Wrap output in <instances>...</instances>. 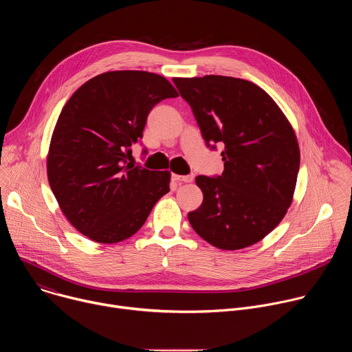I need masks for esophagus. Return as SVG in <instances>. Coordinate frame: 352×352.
Masks as SVG:
<instances>
[{
    "instance_id": "esophagus-1",
    "label": "esophagus",
    "mask_w": 352,
    "mask_h": 352,
    "mask_svg": "<svg viewBox=\"0 0 352 352\" xmlns=\"http://www.w3.org/2000/svg\"><path fill=\"white\" fill-rule=\"evenodd\" d=\"M173 181L175 182H192L193 181V175L189 174V175H177V174H173L171 175Z\"/></svg>"
}]
</instances>
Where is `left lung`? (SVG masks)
<instances>
[{
    "label": "left lung",
    "mask_w": 352,
    "mask_h": 352,
    "mask_svg": "<svg viewBox=\"0 0 352 352\" xmlns=\"http://www.w3.org/2000/svg\"><path fill=\"white\" fill-rule=\"evenodd\" d=\"M206 146L221 152V175H199V209L188 213L197 235L220 249L254 245L287 213L299 171L294 129L273 98L255 83L220 75L174 78Z\"/></svg>",
    "instance_id": "obj_1"
}]
</instances>
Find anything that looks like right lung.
<instances>
[{"label": "right lung", "mask_w": 352, "mask_h": 352, "mask_svg": "<svg viewBox=\"0 0 352 352\" xmlns=\"http://www.w3.org/2000/svg\"><path fill=\"white\" fill-rule=\"evenodd\" d=\"M177 96L160 75L113 71L91 78L68 100L50 143L47 175L79 232L100 243L124 241L170 192L168 171H150L126 157L143 136L148 113Z\"/></svg>", "instance_id": "obj_1"}]
</instances>
